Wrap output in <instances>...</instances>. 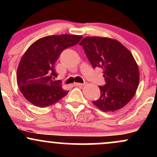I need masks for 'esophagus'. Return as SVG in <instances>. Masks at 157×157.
<instances>
[{"label":"esophagus","instance_id":"34e87169","mask_svg":"<svg viewBox=\"0 0 157 157\" xmlns=\"http://www.w3.org/2000/svg\"><path fill=\"white\" fill-rule=\"evenodd\" d=\"M75 85L76 86H84V83H80V82H75Z\"/></svg>","mask_w":157,"mask_h":157}]
</instances>
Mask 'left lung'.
I'll use <instances>...</instances> for the list:
<instances>
[{"label": "left lung", "mask_w": 157, "mask_h": 157, "mask_svg": "<svg viewBox=\"0 0 157 157\" xmlns=\"http://www.w3.org/2000/svg\"><path fill=\"white\" fill-rule=\"evenodd\" d=\"M93 68L103 69L106 84L99 86L100 97L92 101L104 112L115 111L130 102L140 82L138 65L121 43L102 37H86L80 43Z\"/></svg>", "instance_id": "left-lung-1"}]
</instances>
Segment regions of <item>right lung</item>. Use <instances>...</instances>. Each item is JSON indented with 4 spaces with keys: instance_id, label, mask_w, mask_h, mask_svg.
<instances>
[{
    "instance_id": "right-lung-1",
    "label": "right lung",
    "mask_w": 157,
    "mask_h": 157,
    "mask_svg": "<svg viewBox=\"0 0 157 157\" xmlns=\"http://www.w3.org/2000/svg\"><path fill=\"white\" fill-rule=\"evenodd\" d=\"M82 35H50L34 42L20 61L17 82L23 97L40 108L52 105L67 94L63 89L55 70V62L61 52L75 46Z\"/></svg>"
}]
</instances>
